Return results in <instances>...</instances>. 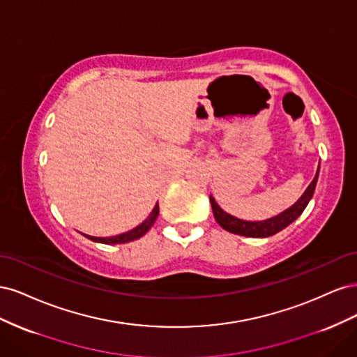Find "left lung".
Returning a JSON list of instances; mask_svg holds the SVG:
<instances>
[{"label": "left lung", "mask_w": 357, "mask_h": 357, "mask_svg": "<svg viewBox=\"0 0 357 357\" xmlns=\"http://www.w3.org/2000/svg\"><path fill=\"white\" fill-rule=\"evenodd\" d=\"M319 171H320V165L317 168L314 178H312V181L310 183V186L305 189V192L302 193L301 198L294 205H290V207L286 208L284 211L265 220H244V219L235 218V215L226 213L220 205L215 202L213 195H210V204L213 208L214 219L225 231H228L231 234L252 236V238H266V236L275 235L277 232L287 228L291 222H295L302 214V211L305 210L310 199L312 198V193H314L317 178H319Z\"/></svg>", "instance_id": "obj_1"}]
</instances>
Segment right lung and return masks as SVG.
Returning <instances> with one entry per match:
<instances>
[{"mask_svg": "<svg viewBox=\"0 0 357 357\" xmlns=\"http://www.w3.org/2000/svg\"><path fill=\"white\" fill-rule=\"evenodd\" d=\"M158 215H159V205L156 204L155 207H153V210H152V213L149 214V218L143 222V223H139L137 228H134V229H131V231H128V232H123V234H119V235H114V236H92V235H84L86 238H89V240H92V241H95V243H102V244H125V243H129V241H134V240H138V238H142V236L152 228L153 226V223L156 222V219H158Z\"/></svg>", "mask_w": 357, "mask_h": 357, "instance_id": "right-lung-1", "label": "right lung"}]
</instances>
